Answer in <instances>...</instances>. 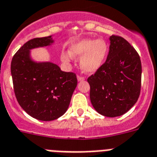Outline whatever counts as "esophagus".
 Segmentation results:
<instances>
[{"label": "esophagus", "mask_w": 157, "mask_h": 157, "mask_svg": "<svg viewBox=\"0 0 157 157\" xmlns=\"http://www.w3.org/2000/svg\"><path fill=\"white\" fill-rule=\"evenodd\" d=\"M77 79L78 82H82V81H84V80H85V78L81 77V76H78Z\"/></svg>", "instance_id": "1"}]
</instances>
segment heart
Instances as JSON below:
<instances>
[{"label":"heart","mask_w":157,"mask_h":157,"mask_svg":"<svg viewBox=\"0 0 157 157\" xmlns=\"http://www.w3.org/2000/svg\"><path fill=\"white\" fill-rule=\"evenodd\" d=\"M108 55V45L104 40L82 39L71 45L69 52L63 51L61 59L70 63L75 59H79L82 71L93 74L101 67Z\"/></svg>","instance_id":"b5f03b06"}]
</instances>
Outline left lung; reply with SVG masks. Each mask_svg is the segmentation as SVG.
Listing matches in <instances>:
<instances>
[{"instance_id": "left-lung-1", "label": "left lung", "mask_w": 157, "mask_h": 157, "mask_svg": "<svg viewBox=\"0 0 157 157\" xmlns=\"http://www.w3.org/2000/svg\"><path fill=\"white\" fill-rule=\"evenodd\" d=\"M109 44L105 63L87 82L95 110L105 117H115L128 112L138 99L141 63L136 50L122 37L111 36Z\"/></svg>"}]
</instances>
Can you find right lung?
Instances as JSON below:
<instances>
[{
    "label": "right lung",
    "instance_id": "1",
    "mask_svg": "<svg viewBox=\"0 0 157 157\" xmlns=\"http://www.w3.org/2000/svg\"><path fill=\"white\" fill-rule=\"evenodd\" d=\"M52 36L29 40L13 56L11 74L17 101L31 117L49 121L66 113L76 86L72 72L61 71L57 64L36 61L33 49L53 45Z\"/></svg>",
    "mask_w": 157,
    "mask_h": 157
}]
</instances>
